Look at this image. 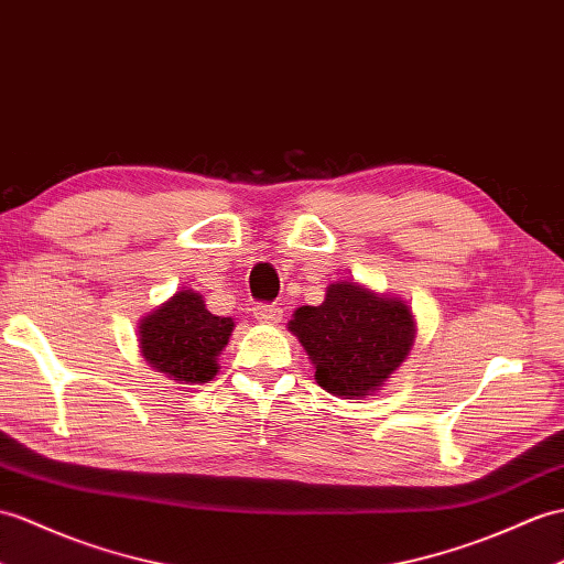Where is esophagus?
<instances>
[{
  "instance_id": "esophagus-1",
  "label": "esophagus",
  "mask_w": 564,
  "mask_h": 564,
  "mask_svg": "<svg viewBox=\"0 0 564 564\" xmlns=\"http://www.w3.org/2000/svg\"><path fill=\"white\" fill-rule=\"evenodd\" d=\"M254 319L261 324H279L283 319V307L276 303H259L252 307Z\"/></svg>"
}]
</instances>
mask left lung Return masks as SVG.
<instances>
[{"mask_svg": "<svg viewBox=\"0 0 564 564\" xmlns=\"http://www.w3.org/2000/svg\"><path fill=\"white\" fill-rule=\"evenodd\" d=\"M314 362V379L341 399L375 394L411 352L415 322L399 297L336 281L324 303L297 307L288 322Z\"/></svg>", "mask_w": 564, "mask_h": 564, "instance_id": "left-lung-1", "label": "left lung"}]
</instances>
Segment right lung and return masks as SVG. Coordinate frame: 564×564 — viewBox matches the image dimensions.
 Returning <instances> with one entry per match:
<instances>
[{
    "label": "right lung",
    "instance_id": "obj_1",
    "mask_svg": "<svg viewBox=\"0 0 564 564\" xmlns=\"http://www.w3.org/2000/svg\"><path fill=\"white\" fill-rule=\"evenodd\" d=\"M232 326L230 317L208 312L199 293L180 291L141 319L139 348L153 370L177 384H204L218 372Z\"/></svg>",
    "mask_w": 564,
    "mask_h": 564
}]
</instances>
